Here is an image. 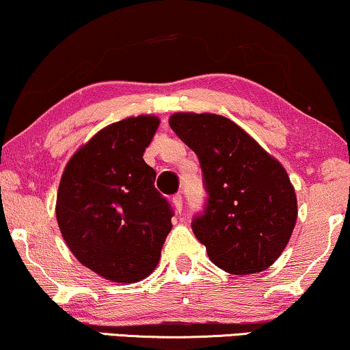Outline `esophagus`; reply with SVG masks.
Returning <instances> with one entry per match:
<instances>
[{
    "mask_svg": "<svg viewBox=\"0 0 350 350\" xmlns=\"http://www.w3.org/2000/svg\"><path fill=\"white\" fill-rule=\"evenodd\" d=\"M172 206H174V210H176V213H180V211H183V196H174L172 197Z\"/></svg>",
    "mask_w": 350,
    "mask_h": 350,
    "instance_id": "34e87169",
    "label": "esophagus"
}]
</instances>
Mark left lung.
<instances>
[{
  "label": "left lung",
  "mask_w": 350,
  "mask_h": 350,
  "mask_svg": "<svg viewBox=\"0 0 350 350\" xmlns=\"http://www.w3.org/2000/svg\"><path fill=\"white\" fill-rule=\"evenodd\" d=\"M170 126L200 161L208 197L192 231L211 262L231 274L271 267L297 219V197L281 163L218 114L174 113Z\"/></svg>",
  "instance_id": "8db88e82"
}]
</instances>
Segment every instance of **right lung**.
<instances>
[{"mask_svg": "<svg viewBox=\"0 0 350 350\" xmlns=\"http://www.w3.org/2000/svg\"><path fill=\"white\" fill-rule=\"evenodd\" d=\"M160 119L109 124L74 153L61 178L56 219L74 256L114 282H137L157 268L174 215L144 161Z\"/></svg>", "mask_w": 350, "mask_h": 350, "instance_id": "1", "label": "right lung"}]
</instances>
